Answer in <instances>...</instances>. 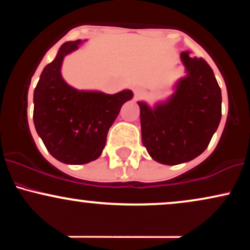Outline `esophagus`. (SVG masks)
Segmentation results:
<instances>
[{
    "instance_id": "34e87169",
    "label": "esophagus",
    "mask_w": 250,
    "mask_h": 250,
    "mask_svg": "<svg viewBox=\"0 0 250 250\" xmlns=\"http://www.w3.org/2000/svg\"><path fill=\"white\" fill-rule=\"evenodd\" d=\"M143 94H145V90H143L142 88H135L134 89L135 99H140V97L143 96Z\"/></svg>"
}]
</instances>
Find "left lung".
Masks as SVG:
<instances>
[{
	"mask_svg": "<svg viewBox=\"0 0 250 250\" xmlns=\"http://www.w3.org/2000/svg\"><path fill=\"white\" fill-rule=\"evenodd\" d=\"M187 76L176 83L168 101L150 108L137 102L142 143L155 161L174 166L188 162L208 147L221 121V89L210 65L181 53Z\"/></svg>",
	"mask_w": 250,
	"mask_h": 250,
	"instance_id": "obj_1",
	"label": "left lung"
}]
</instances>
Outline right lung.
I'll use <instances>...</instances> for the list:
<instances>
[{"instance_id": "add662e5", "label": "right lung", "mask_w": 250, "mask_h": 250, "mask_svg": "<svg viewBox=\"0 0 250 250\" xmlns=\"http://www.w3.org/2000/svg\"><path fill=\"white\" fill-rule=\"evenodd\" d=\"M81 40L63 43L53 62L43 69L34 90V125L45 148L67 165H84L99 159L107 134L131 90L109 95L77 90L61 75L63 59L79 49Z\"/></svg>"}]
</instances>
